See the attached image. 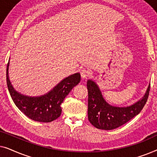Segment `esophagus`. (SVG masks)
Wrapping results in <instances>:
<instances>
[{
    "label": "esophagus",
    "instance_id": "34e87169",
    "mask_svg": "<svg viewBox=\"0 0 157 157\" xmlns=\"http://www.w3.org/2000/svg\"><path fill=\"white\" fill-rule=\"evenodd\" d=\"M81 78L82 79L86 78L87 77L89 76V71L86 69H82L81 71Z\"/></svg>",
    "mask_w": 157,
    "mask_h": 157
}]
</instances>
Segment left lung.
<instances>
[{
    "mask_svg": "<svg viewBox=\"0 0 157 157\" xmlns=\"http://www.w3.org/2000/svg\"><path fill=\"white\" fill-rule=\"evenodd\" d=\"M89 92L88 118L92 125L103 130H112L124 125L138 115L144 106L149 96L150 84L141 99L127 106H115L104 99L95 81H87Z\"/></svg>",
    "mask_w": 157,
    "mask_h": 157,
    "instance_id": "obj_1",
    "label": "left lung"
}]
</instances>
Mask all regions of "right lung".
<instances>
[{"mask_svg":"<svg viewBox=\"0 0 157 157\" xmlns=\"http://www.w3.org/2000/svg\"><path fill=\"white\" fill-rule=\"evenodd\" d=\"M9 61L6 69L8 91L14 104L19 110L30 119L39 122H51L61 113V105L73 88L81 81L80 73L63 78L50 91L40 96H29L19 93L11 84L8 76Z\"/></svg>","mask_w":157,"mask_h":157,"instance_id":"right-lung-1","label":"right lung"}]
</instances>
